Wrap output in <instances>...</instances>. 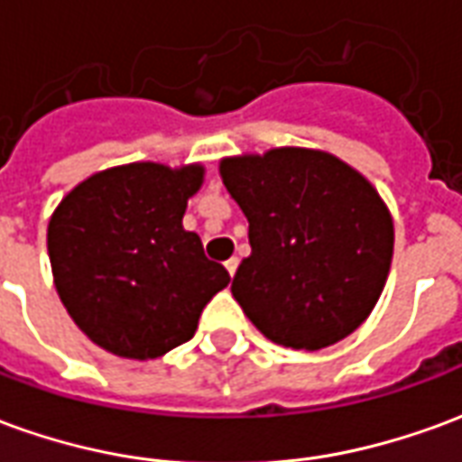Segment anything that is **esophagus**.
<instances>
[{
    "label": "esophagus",
    "mask_w": 462,
    "mask_h": 462,
    "mask_svg": "<svg viewBox=\"0 0 462 462\" xmlns=\"http://www.w3.org/2000/svg\"><path fill=\"white\" fill-rule=\"evenodd\" d=\"M237 264H240V260H237V257H232V260L225 262V270L230 272V277H235V272H237Z\"/></svg>",
    "instance_id": "esophagus-1"
}]
</instances>
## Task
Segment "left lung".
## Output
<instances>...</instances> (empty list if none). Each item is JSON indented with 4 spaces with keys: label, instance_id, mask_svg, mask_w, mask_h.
<instances>
[{
    "label": "left lung",
    "instance_id": "8db88e82",
    "mask_svg": "<svg viewBox=\"0 0 462 462\" xmlns=\"http://www.w3.org/2000/svg\"><path fill=\"white\" fill-rule=\"evenodd\" d=\"M250 222V257L232 297L274 344L319 351L356 331L386 287L393 217L348 162L314 148H270L220 161Z\"/></svg>",
    "mask_w": 462,
    "mask_h": 462
}]
</instances>
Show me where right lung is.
<instances>
[{
  "instance_id": "right-lung-1",
  "label": "right lung",
  "mask_w": 462,
  "mask_h": 462,
  "mask_svg": "<svg viewBox=\"0 0 462 462\" xmlns=\"http://www.w3.org/2000/svg\"><path fill=\"white\" fill-rule=\"evenodd\" d=\"M205 168L128 162L76 185L46 230L54 287L96 346L121 358L165 356L198 329L205 304L230 284L182 215Z\"/></svg>"
}]
</instances>
